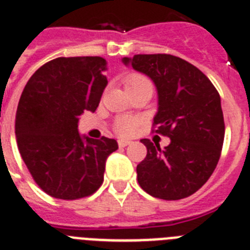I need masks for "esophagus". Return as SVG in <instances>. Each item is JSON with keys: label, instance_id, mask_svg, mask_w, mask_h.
<instances>
[{"label": "esophagus", "instance_id": "obj_1", "mask_svg": "<svg viewBox=\"0 0 250 250\" xmlns=\"http://www.w3.org/2000/svg\"><path fill=\"white\" fill-rule=\"evenodd\" d=\"M118 144H119V146H120V147H125V146L130 145V144H131V141H129V140H119Z\"/></svg>", "mask_w": 250, "mask_h": 250}]
</instances>
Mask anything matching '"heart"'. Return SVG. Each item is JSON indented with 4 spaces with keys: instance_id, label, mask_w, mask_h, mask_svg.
<instances>
[{
    "instance_id": "1",
    "label": "heart",
    "mask_w": 250,
    "mask_h": 250,
    "mask_svg": "<svg viewBox=\"0 0 250 250\" xmlns=\"http://www.w3.org/2000/svg\"><path fill=\"white\" fill-rule=\"evenodd\" d=\"M144 84H151L150 80L141 74H131L124 79V86L126 88H134V86L144 85ZM137 120L129 116L120 118L115 123V131L121 136H129L136 130Z\"/></svg>"
}]
</instances>
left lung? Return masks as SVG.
<instances>
[{
    "label": "left lung",
    "mask_w": 250,
    "mask_h": 250,
    "mask_svg": "<svg viewBox=\"0 0 250 250\" xmlns=\"http://www.w3.org/2000/svg\"><path fill=\"white\" fill-rule=\"evenodd\" d=\"M125 65L147 75L157 90L156 132L170 137L165 148L147 139L137 165L141 188L156 198L182 200L198 191L213 173L224 140L221 97L191 63L171 54H137Z\"/></svg>",
    "instance_id": "8db88e82"
}]
</instances>
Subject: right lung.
<instances>
[{"instance_id": "1", "label": "right lung", "mask_w": 250, "mask_h": 250, "mask_svg": "<svg viewBox=\"0 0 250 250\" xmlns=\"http://www.w3.org/2000/svg\"><path fill=\"white\" fill-rule=\"evenodd\" d=\"M102 57H69L48 62L24 86L16 137L32 177L54 198L90 196L104 181L105 162L118 150L114 139L82 136L79 116L94 113L107 85Z\"/></svg>"}]
</instances>
